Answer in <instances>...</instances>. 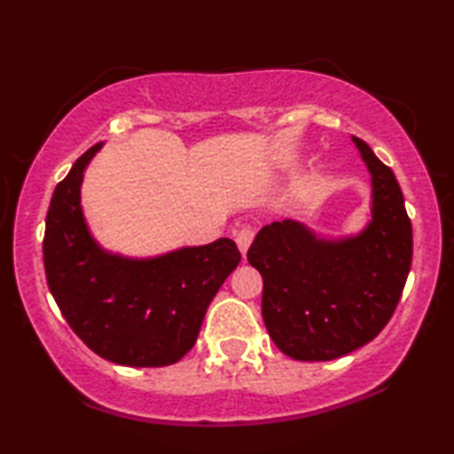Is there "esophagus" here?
I'll return each mask as SVG.
<instances>
[{
    "label": "esophagus",
    "mask_w": 454,
    "mask_h": 454,
    "mask_svg": "<svg viewBox=\"0 0 454 454\" xmlns=\"http://www.w3.org/2000/svg\"><path fill=\"white\" fill-rule=\"evenodd\" d=\"M252 239H254V231L250 227H241L239 231L235 233V244H238L239 252L244 254V256H246L247 247H250V244H252Z\"/></svg>",
    "instance_id": "esophagus-1"
}]
</instances>
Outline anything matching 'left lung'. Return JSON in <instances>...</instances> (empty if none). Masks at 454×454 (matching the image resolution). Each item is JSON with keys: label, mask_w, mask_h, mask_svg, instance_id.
Returning a JSON list of instances; mask_svg holds the SVG:
<instances>
[{"label": "left lung", "mask_w": 454, "mask_h": 454, "mask_svg": "<svg viewBox=\"0 0 454 454\" xmlns=\"http://www.w3.org/2000/svg\"><path fill=\"white\" fill-rule=\"evenodd\" d=\"M353 142L372 177L362 231L325 238L283 219L260 229L247 250L264 281L266 331L297 362H328L370 343L393 316L411 269V221L399 182L364 140Z\"/></svg>", "instance_id": "obj_1"}]
</instances>
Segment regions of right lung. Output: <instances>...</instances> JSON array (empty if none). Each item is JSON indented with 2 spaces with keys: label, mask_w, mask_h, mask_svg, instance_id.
Instances as JSON below:
<instances>
[{
  "label": "right lung",
  "mask_w": 454,
  "mask_h": 454,
  "mask_svg": "<svg viewBox=\"0 0 454 454\" xmlns=\"http://www.w3.org/2000/svg\"><path fill=\"white\" fill-rule=\"evenodd\" d=\"M101 148H89L53 192L43 239L49 291L97 356L129 368L171 365L194 347L241 254L229 238L148 258L105 250L80 204L84 171Z\"/></svg>",
  "instance_id": "1"
}]
</instances>
